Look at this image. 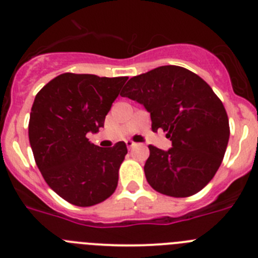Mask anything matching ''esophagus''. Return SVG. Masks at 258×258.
<instances>
[{"label":"esophagus","instance_id":"esophagus-1","mask_svg":"<svg viewBox=\"0 0 258 258\" xmlns=\"http://www.w3.org/2000/svg\"><path fill=\"white\" fill-rule=\"evenodd\" d=\"M126 146H127V149H132V147L136 146V143H134L133 141H126Z\"/></svg>","mask_w":258,"mask_h":258}]
</instances>
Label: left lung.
Returning <instances> with one entry per match:
<instances>
[{
	"label": "left lung",
	"instance_id": "obj_1",
	"mask_svg": "<svg viewBox=\"0 0 258 258\" xmlns=\"http://www.w3.org/2000/svg\"><path fill=\"white\" fill-rule=\"evenodd\" d=\"M121 97L150 112L152 131L161 127L169 150L149 146L146 179L157 192L186 198L206 187L222 163L230 137L229 118L211 86L191 71L161 66L132 77Z\"/></svg>",
	"mask_w": 258,
	"mask_h": 258
}]
</instances>
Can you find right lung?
I'll list each match as a JSON object with an SVG mask.
<instances>
[{
    "label": "right lung",
    "mask_w": 258,
    "mask_h": 258,
    "mask_svg": "<svg viewBox=\"0 0 258 258\" xmlns=\"http://www.w3.org/2000/svg\"><path fill=\"white\" fill-rule=\"evenodd\" d=\"M127 77L63 74L37 93L28 125L41 174L59 197L77 207L102 203L115 192L127 149L89 142L98 133Z\"/></svg>",
    "instance_id": "obj_1"
}]
</instances>
